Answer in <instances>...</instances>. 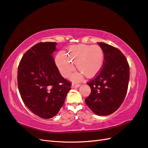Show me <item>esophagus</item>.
<instances>
[{
    "label": "esophagus",
    "mask_w": 148,
    "mask_h": 148,
    "mask_svg": "<svg viewBox=\"0 0 148 148\" xmlns=\"http://www.w3.org/2000/svg\"><path fill=\"white\" fill-rule=\"evenodd\" d=\"M79 86H80V84H77V83H73V84H72L71 88H76L79 87Z\"/></svg>",
    "instance_id": "esophagus-1"
}]
</instances>
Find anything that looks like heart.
Instances as JSON below:
<instances>
[{
	"label": "heart",
	"mask_w": 148,
	"mask_h": 148,
	"mask_svg": "<svg viewBox=\"0 0 148 148\" xmlns=\"http://www.w3.org/2000/svg\"><path fill=\"white\" fill-rule=\"evenodd\" d=\"M103 50L98 45H88L80 44L71 46L66 54L60 51L57 55L56 62L60 73L64 77H67L74 69L73 63L79 70L88 77H92L101 71L104 64ZM74 79H81L80 74L74 75Z\"/></svg>",
	"instance_id": "heart-1"
}]
</instances>
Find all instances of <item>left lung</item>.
<instances>
[{
  "label": "left lung",
  "instance_id": "8db88e82",
  "mask_svg": "<svg viewBox=\"0 0 148 148\" xmlns=\"http://www.w3.org/2000/svg\"><path fill=\"white\" fill-rule=\"evenodd\" d=\"M105 55L101 71L88 84L91 93L86 104L98 115L115 112L124 100L129 80V66L122 51L105 43H98Z\"/></svg>",
  "mask_w": 148,
  "mask_h": 148
}]
</instances>
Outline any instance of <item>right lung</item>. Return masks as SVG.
I'll return each instance as SVG.
<instances>
[{
  "label": "right lung",
  "instance_id": "1",
  "mask_svg": "<svg viewBox=\"0 0 148 148\" xmlns=\"http://www.w3.org/2000/svg\"><path fill=\"white\" fill-rule=\"evenodd\" d=\"M56 42H40L23 55L18 71V85L24 103L43 119L56 115L63 106L71 82L59 73L52 53Z\"/></svg>",
  "mask_w": 148,
  "mask_h": 148
}]
</instances>
